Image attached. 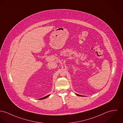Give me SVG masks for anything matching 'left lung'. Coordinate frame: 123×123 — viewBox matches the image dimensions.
<instances>
[{
	"instance_id": "1",
	"label": "left lung",
	"mask_w": 123,
	"mask_h": 123,
	"mask_svg": "<svg viewBox=\"0 0 123 123\" xmlns=\"http://www.w3.org/2000/svg\"><path fill=\"white\" fill-rule=\"evenodd\" d=\"M76 95H77L79 96H82V95H79V94H76Z\"/></svg>"
}]
</instances>
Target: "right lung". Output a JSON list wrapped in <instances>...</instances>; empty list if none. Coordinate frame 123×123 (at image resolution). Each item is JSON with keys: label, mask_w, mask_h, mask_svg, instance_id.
<instances>
[{"label": "right lung", "mask_w": 123, "mask_h": 123, "mask_svg": "<svg viewBox=\"0 0 123 123\" xmlns=\"http://www.w3.org/2000/svg\"><path fill=\"white\" fill-rule=\"evenodd\" d=\"M50 95H48L46 96H45V97H43V98H40V99H45V98H47V97H48Z\"/></svg>", "instance_id": "right-lung-1"}]
</instances>
